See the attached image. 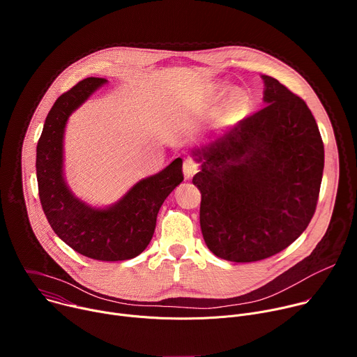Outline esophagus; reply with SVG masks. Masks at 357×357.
<instances>
[{
	"instance_id": "1",
	"label": "esophagus",
	"mask_w": 357,
	"mask_h": 357,
	"mask_svg": "<svg viewBox=\"0 0 357 357\" xmlns=\"http://www.w3.org/2000/svg\"><path fill=\"white\" fill-rule=\"evenodd\" d=\"M182 169H183L185 179H190V178H193V175L197 172L199 167H197V164H196L193 160L188 158V160H185V161H183V167H182Z\"/></svg>"
}]
</instances>
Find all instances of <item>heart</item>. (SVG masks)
Wrapping results in <instances>:
<instances>
[{
	"label": "heart",
	"mask_w": 357,
	"mask_h": 357,
	"mask_svg": "<svg viewBox=\"0 0 357 357\" xmlns=\"http://www.w3.org/2000/svg\"><path fill=\"white\" fill-rule=\"evenodd\" d=\"M245 105H247V94L241 89L234 87L229 91V94L226 97L223 112H225V114L238 113L245 107Z\"/></svg>",
	"instance_id": "b5f03b06"
}]
</instances>
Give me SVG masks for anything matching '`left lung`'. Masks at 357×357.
I'll return each mask as SVG.
<instances>
[{"label": "left lung", "instance_id": "8db88e82", "mask_svg": "<svg viewBox=\"0 0 357 357\" xmlns=\"http://www.w3.org/2000/svg\"><path fill=\"white\" fill-rule=\"evenodd\" d=\"M264 103L223 135L192 151L200 171V229L215 256L268 259L308 227L319 196L324 142L305 101L261 75Z\"/></svg>", "mask_w": 357, "mask_h": 357}]
</instances>
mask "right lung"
I'll list each match as a JSON object with an SVG mask.
<instances>
[{"mask_svg": "<svg viewBox=\"0 0 357 357\" xmlns=\"http://www.w3.org/2000/svg\"><path fill=\"white\" fill-rule=\"evenodd\" d=\"M87 77L63 93L47 113L36 146V179L40 205L56 236L83 256L100 261L130 260L154 234L160 208L183 181L182 160L132 185L116 203L96 208L79 199L63 172V139L69 117L101 86Z\"/></svg>", "mask_w": 357, "mask_h": 357, "instance_id": "right-lung-1", "label": "right lung"}]
</instances>
